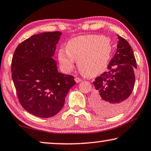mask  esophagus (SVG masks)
Wrapping results in <instances>:
<instances>
[{"label":"esophagus","instance_id":"34e87169","mask_svg":"<svg viewBox=\"0 0 151 151\" xmlns=\"http://www.w3.org/2000/svg\"><path fill=\"white\" fill-rule=\"evenodd\" d=\"M81 78H78V77H76L75 78V81L76 82V83H80L81 81Z\"/></svg>","mask_w":151,"mask_h":151}]
</instances>
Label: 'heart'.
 Masks as SVG:
<instances>
[{
    "label": "heart",
    "instance_id": "b5f03b06",
    "mask_svg": "<svg viewBox=\"0 0 151 151\" xmlns=\"http://www.w3.org/2000/svg\"><path fill=\"white\" fill-rule=\"evenodd\" d=\"M112 52L111 40L105 36L81 35L70 40L58 51V60L61 68L70 72L75 60L83 75L91 77L99 75L107 66Z\"/></svg>",
    "mask_w": 151,
    "mask_h": 151
}]
</instances>
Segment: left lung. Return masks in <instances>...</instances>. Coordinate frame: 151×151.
<instances>
[{
  "instance_id": "1",
  "label": "left lung",
  "mask_w": 151,
  "mask_h": 151,
  "mask_svg": "<svg viewBox=\"0 0 151 151\" xmlns=\"http://www.w3.org/2000/svg\"><path fill=\"white\" fill-rule=\"evenodd\" d=\"M117 49L108 65V71L95 78L91 106L98 114L111 117L128 104L135 85L137 63L129 42L118 35Z\"/></svg>"
}]
</instances>
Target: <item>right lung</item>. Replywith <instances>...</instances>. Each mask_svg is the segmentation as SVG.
<instances>
[{
	"mask_svg": "<svg viewBox=\"0 0 151 151\" xmlns=\"http://www.w3.org/2000/svg\"><path fill=\"white\" fill-rule=\"evenodd\" d=\"M60 31L32 35L17 46L12 61V79L22 107L40 118L52 117L76 84L74 76L59 73L52 58Z\"/></svg>",
	"mask_w": 151,
	"mask_h": 151,
	"instance_id": "right-lung-1",
	"label": "right lung"
}]
</instances>
